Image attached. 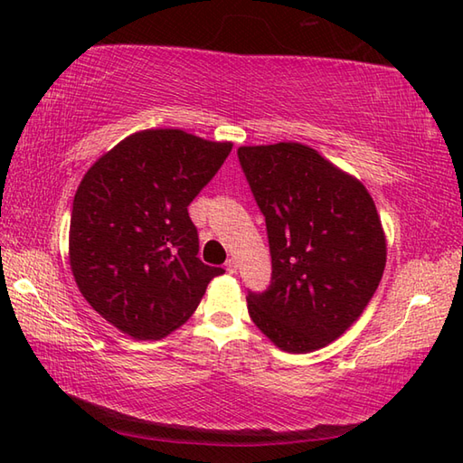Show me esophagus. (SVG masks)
<instances>
[{
  "instance_id": "obj_1",
  "label": "esophagus",
  "mask_w": 463,
  "mask_h": 463,
  "mask_svg": "<svg viewBox=\"0 0 463 463\" xmlns=\"http://www.w3.org/2000/svg\"><path fill=\"white\" fill-rule=\"evenodd\" d=\"M224 267H226V272H229V274H237L239 260L237 259H229V260H226Z\"/></svg>"
}]
</instances>
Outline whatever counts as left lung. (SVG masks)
<instances>
[{
	"label": "left lung",
	"instance_id": "8db88e82",
	"mask_svg": "<svg viewBox=\"0 0 463 463\" xmlns=\"http://www.w3.org/2000/svg\"><path fill=\"white\" fill-rule=\"evenodd\" d=\"M267 221L269 290L249 292V314L274 346L307 354L340 338L376 292L386 234L356 176L302 143L239 146Z\"/></svg>",
	"mask_w": 463,
	"mask_h": 463
}]
</instances>
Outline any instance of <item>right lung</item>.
I'll use <instances>...</instances> for the list:
<instances>
[{
  "label": "right lung",
  "mask_w": 463,
  "mask_h": 463,
  "mask_svg": "<svg viewBox=\"0 0 463 463\" xmlns=\"http://www.w3.org/2000/svg\"><path fill=\"white\" fill-rule=\"evenodd\" d=\"M231 149L181 129H145L97 159L77 186L69 264L83 298L127 336L165 338L224 272L196 257L186 206Z\"/></svg>",
  "instance_id": "right-lung-1"
}]
</instances>
